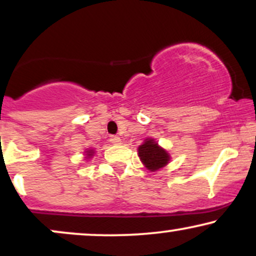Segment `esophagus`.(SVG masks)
<instances>
[{
    "instance_id": "obj_1",
    "label": "esophagus",
    "mask_w": 256,
    "mask_h": 256,
    "mask_svg": "<svg viewBox=\"0 0 256 256\" xmlns=\"http://www.w3.org/2000/svg\"><path fill=\"white\" fill-rule=\"evenodd\" d=\"M110 140L113 144H120V143H122V140H120V137L118 136H110Z\"/></svg>"
}]
</instances>
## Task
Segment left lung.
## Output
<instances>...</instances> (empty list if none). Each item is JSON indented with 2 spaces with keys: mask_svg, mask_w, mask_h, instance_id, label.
<instances>
[{
  "mask_svg": "<svg viewBox=\"0 0 256 256\" xmlns=\"http://www.w3.org/2000/svg\"><path fill=\"white\" fill-rule=\"evenodd\" d=\"M138 156L149 171L155 172L165 167L170 161V154L155 142L152 138H146L143 144L138 146Z\"/></svg>",
  "mask_w": 256,
  "mask_h": 256,
  "instance_id": "left-lung-1",
  "label": "left lung"
}]
</instances>
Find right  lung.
<instances>
[{
  "label": "right lung",
  "mask_w": 256,
  "mask_h": 256,
  "mask_svg": "<svg viewBox=\"0 0 256 256\" xmlns=\"http://www.w3.org/2000/svg\"><path fill=\"white\" fill-rule=\"evenodd\" d=\"M94 152H94L92 149H89V150H86V152H85V155H86V158H89L92 156V155H94Z\"/></svg>",
  "instance_id": "1"
}]
</instances>
